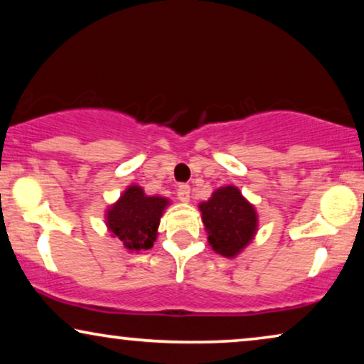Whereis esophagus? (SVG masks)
I'll return each mask as SVG.
<instances>
[{
    "label": "esophagus",
    "instance_id": "34e87169",
    "mask_svg": "<svg viewBox=\"0 0 364 364\" xmlns=\"http://www.w3.org/2000/svg\"><path fill=\"white\" fill-rule=\"evenodd\" d=\"M177 197H178V200H181V202L187 203L188 200H191V187H188L187 183H182V186H178Z\"/></svg>",
    "mask_w": 364,
    "mask_h": 364
}]
</instances>
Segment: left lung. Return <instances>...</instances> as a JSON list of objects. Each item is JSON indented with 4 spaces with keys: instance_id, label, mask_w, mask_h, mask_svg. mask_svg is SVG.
Here are the masks:
<instances>
[{
    "instance_id": "obj_1",
    "label": "left lung",
    "mask_w": 364,
    "mask_h": 364,
    "mask_svg": "<svg viewBox=\"0 0 364 364\" xmlns=\"http://www.w3.org/2000/svg\"><path fill=\"white\" fill-rule=\"evenodd\" d=\"M208 245L218 255L235 258L255 240L258 212L237 186H223L198 203Z\"/></svg>"
}]
</instances>
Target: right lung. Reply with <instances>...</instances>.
Listing matches in <instances>:
<instances>
[{
  "instance_id": "1",
  "label": "right lung",
  "mask_w": 364,
  "mask_h": 364,
  "mask_svg": "<svg viewBox=\"0 0 364 364\" xmlns=\"http://www.w3.org/2000/svg\"><path fill=\"white\" fill-rule=\"evenodd\" d=\"M171 198L162 196H147L137 183L124 188L121 197L104 213L107 232L122 243L129 253H141L152 248L157 240L159 225Z\"/></svg>"
}]
</instances>
